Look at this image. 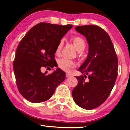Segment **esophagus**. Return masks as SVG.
I'll list each match as a JSON object with an SVG mask.
<instances>
[{
	"mask_svg": "<svg viewBox=\"0 0 130 130\" xmlns=\"http://www.w3.org/2000/svg\"><path fill=\"white\" fill-rule=\"evenodd\" d=\"M66 77H71V75L69 74V73H66Z\"/></svg>",
	"mask_w": 130,
	"mask_h": 130,
	"instance_id": "esophagus-1",
	"label": "esophagus"
}]
</instances>
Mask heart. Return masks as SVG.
Masks as SVG:
<instances>
[{
    "label": "heart",
    "mask_w": 130,
    "mask_h": 130,
    "mask_svg": "<svg viewBox=\"0 0 130 130\" xmlns=\"http://www.w3.org/2000/svg\"><path fill=\"white\" fill-rule=\"evenodd\" d=\"M71 41L78 52H82L86 47V43H85V40L79 36L73 37L71 38ZM62 46L63 41H61L57 45V48H56L55 53L57 55H59L61 53ZM58 65L59 68L61 69L62 70L68 72L70 70L71 68H74L75 64L74 62L72 61L71 60L66 58H61L59 59L58 61Z\"/></svg>",
    "instance_id": "1"
}]
</instances>
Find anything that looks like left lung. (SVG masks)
<instances>
[{
	"label": "left lung",
	"instance_id": "1",
	"mask_svg": "<svg viewBox=\"0 0 130 130\" xmlns=\"http://www.w3.org/2000/svg\"><path fill=\"white\" fill-rule=\"evenodd\" d=\"M75 30L86 38L89 53L77 69L85 74L76 76L78 83L72 95L77 106L92 110L103 103L113 89L118 75V59L110 36L103 29L86 25Z\"/></svg>",
	"mask_w": 130,
	"mask_h": 130
}]
</instances>
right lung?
<instances>
[{
	"instance_id": "obj_1",
	"label": "right lung",
	"mask_w": 130,
	"mask_h": 130,
	"mask_svg": "<svg viewBox=\"0 0 130 130\" xmlns=\"http://www.w3.org/2000/svg\"><path fill=\"white\" fill-rule=\"evenodd\" d=\"M72 27L71 24L40 23L20 41L15 52L13 69L19 92L28 101L36 103L48 100L65 80V73L59 68L50 74L42 71L55 67L56 48Z\"/></svg>"
}]
</instances>
